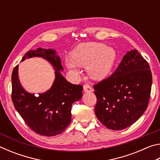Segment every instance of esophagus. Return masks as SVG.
<instances>
[{
    "mask_svg": "<svg viewBox=\"0 0 160 160\" xmlns=\"http://www.w3.org/2000/svg\"><path fill=\"white\" fill-rule=\"evenodd\" d=\"M83 90L84 92H93V89L92 88L91 86H90L89 85H85L83 86Z\"/></svg>",
    "mask_w": 160,
    "mask_h": 160,
    "instance_id": "esophagus-1",
    "label": "esophagus"
}]
</instances>
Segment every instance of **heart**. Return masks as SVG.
<instances>
[{"mask_svg": "<svg viewBox=\"0 0 160 160\" xmlns=\"http://www.w3.org/2000/svg\"><path fill=\"white\" fill-rule=\"evenodd\" d=\"M116 53L112 48L101 43H85L78 45L66 58L65 63L70 73L78 76L79 66H86L88 75L95 80L106 78L114 63Z\"/></svg>", "mask_w": 160, "mask_h": 160, "instance_id": "b5f03b06", "label": "heart"}]
</instances>
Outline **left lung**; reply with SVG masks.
<instances>
[{"instance_id": "8db88e82", "label": "left lung", "mask_w": 160, "mask_h": 160, "mask_svg": "<svg viewBox=\"0 0 160 160\" xmlns=\"http://www.w3.org/2000/svg\"><path fill=\"white\" fill-rule=\"evenodd\" d=\"M152 82L148 62L138 50L129 51L110 77L93 86L97 118L115 131L131 126L147 109Z\"/></svg>"}]
</instances>
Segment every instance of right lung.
Instances as JSON below:
<instances>
[{"label": "right lung", "mask_w": 160, "mask_h": 160, "mask_svg": "<svg viewBox=\"0 0 160 160\" xmlns=\"http://www.w3.org/2000/svg\"><path fill=\"white\" fill-rule=\"evenodd\" d=\"M39 57L53 66L55 79L45 92H28L20 83L18 66L12 73V100L17 112L32 131L46 136H54L65 131L71 121V107L82 97L83 88L72 85L62 75L61 58L53 48H38L27 52L21 61Z\"/></svg>", "instance_id": "1"}]
</instances>
